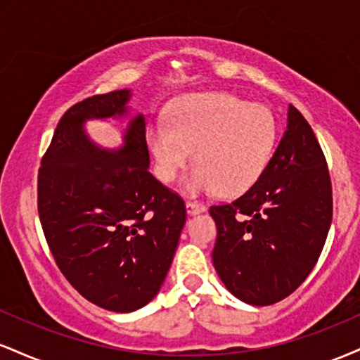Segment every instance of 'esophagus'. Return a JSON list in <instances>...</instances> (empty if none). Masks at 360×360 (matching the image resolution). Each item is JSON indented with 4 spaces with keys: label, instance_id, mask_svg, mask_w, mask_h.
Returning a JSON list of instances; mask_svg holds the SVG:
<instances>
[{
    "label": "esophagus",
    "instance_id": "1",
    "mask_svg": "<svg viewBox=\"0 0 360 360\" xmlns=\"http://www.w3.org/2000/svg\"><path fill=\"white\" fill-rule=\"evenodd\" d=\"M205 206L201 205V203H194V201H188V203H186V212H188V214H200V213H203L205 212Z\"/></svg>",
    "mask_w": 360,
    "mask_h": 360
}]
</instances>
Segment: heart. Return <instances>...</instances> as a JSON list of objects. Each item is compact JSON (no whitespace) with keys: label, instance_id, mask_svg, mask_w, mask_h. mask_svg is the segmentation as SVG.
<instances>
[{"label":"heart","instance_id":"obj_1","mask_svg":"<svg viewBox=\"0 0 360 360\" xmlns=\"http://www.w3.org/2000/svg\"><path fill=\"white\" fill-rule=\"evenodd\" d=\"M276 140L272 111L229 93L181 98L169 110L167 123L147 130L148 150L162 183H172L194 152L198 166L183 183L188 194L218 189L221 196H237L249 191L266 171Z\"/></svg>","mask_w":360,"mask_h":360}]
</instances>
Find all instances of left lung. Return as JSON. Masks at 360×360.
<instances>
[{
    "label": "left lung",
    "instance_id": "1",
    "mask_svg": "<svg viewBox=\"0 0 360 360\" xmlns=\"http://www.w3.org/2000/svg\"><path fill=\"white\" fill-rule=\"evenodd\" d=\"M210 214L218 230L213 266L235 298L267 307L308 278L332 223V184L320 143L295 106L260 179Z\"/></svg>",
    "mask_w": 360,
    "mask_h": 360
}]
</instances>
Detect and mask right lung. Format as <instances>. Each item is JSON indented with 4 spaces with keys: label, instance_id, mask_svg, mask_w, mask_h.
Instances as JSON below:
<instances>
[{
    "label": "right lung",
    "instance_id": "right-lung-1",
    "mask_svg": "<svg viewBox=\"0 0 360 360\" xmlns=\"http://www.w3.org/2000/svg\"><path fill=\"white\" fill-rule=\"evenodd\" d=\"M131 89L98 94L65 111L39 171V214L65 279L91 303L130 313L155 298L186 223L184 201L148 172L146 117ZM129 118L122 147L85 131L89 119Z\"/></svg>",
    "mask_w": 360,
    "mask_h": 360
}]
</instances>
